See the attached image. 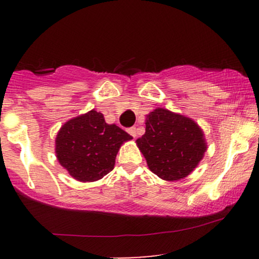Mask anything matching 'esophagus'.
Segmentation results:
<instances>
[{"mask_svg":"<svg viewBox=\"0 0 259 259\" xmlns=\"http://www.w3.org/2000/svg\"><path fill=\"white\" fill-rule=\"evenodd\" d=\"M127 133H129L130 135L133 136V138H136V136H138V133H136V127H135V126L130 127V129L127 130Z\"/></svg>","mask_w":259,"mask_h":259,"instance_id":"34e87169","label":"esophagus"}]
</instances>
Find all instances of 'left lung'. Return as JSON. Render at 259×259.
<instances>
[{
    "label": "left lung",
    "instance_id": "left-lung-1",
    "mask_svg": "<svg viewBox=\"0 0 259 259\" xmlns=\"http://www.w3.org/2000/svg\"><path fill=\"white\" fill-rule=\"evenodd\" d=\"M136 142L151 171L168 181L187 177L207 148L203 133L194 120L164 108L147 115L146 132Z\"/></svg>",
    "mask_w": 259,
    "mask_h": 259
}]
</instances>
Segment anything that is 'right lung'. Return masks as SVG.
<instances>
[{
  "label": "right lung",
  "mask_w": 259,
  "mask_h": 259,
  "mask_svg": "<svg viewBox=\"0 0 259 259\" xmlns=\"http://www.w3.org/2000/svg\"><path fill=\"white\" fill-rule=\"evenodd\" d=\"M132 139L115 124H107L102 113L90 111L61 127L56 153L74 179L96 181L113 170L120 145Z\"/></svg>",
  "instance_id": "obj_1"
}]
</instances>
